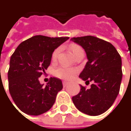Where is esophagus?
<instances>
[{"label": "esophagus", "mask_w": 131, "mask_h": 131, "mask_svg": "<svg viewBox=\"0 0 131 131\" xmlns=\"http://www.w3.org/2000/svg\"><path fill=\"white\" fill-rule=\"evenodd\" d=\"M68 81H63V87H66V86H68Z\"/></svg>", "instance_id": "obj_1"}]
</instances>
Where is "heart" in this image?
Wrapping results in <instances>:
<instances>
[{"label":"heart","mask_w":131,"mask_h":131,"mask_svg":"<svg viewBox=\"0 0 131 131\" xmlns=\"http://www.w3.org/2000/svg\"><path fill=\"white\" fill-rule=\"evenodd\" d=\"M69 49H70L71 52L72 53V54L74 55L78 50L81 49V47L77 44L72 43L70 45ZM58 53H59L58 48L53 50V52L51 55L52 60H55L57 59ZM76 74H77L76 69L71 68H67V67H60L53 71V74L55 75V77H57L60 79H63V80H71V78H74V76Z\"/></svg>","instance_id":"heart-1"}]
</instances>
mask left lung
Instances as JSON below:
<instances>
[{"instance_id": "1", "label": "left lung", "mask_w": 131, "mask_h": 131, "mask_svg": "<svg viewBox=\"0 0 131 131\" xmlns=\"http://www.w3.org/2000/svg\"><path fill=\"white\" fill-rule=\"evenodd\" d=\"M81 46L88 61L79 78L93 81L90 89L81 85V91L72 97L82 113L97 116L107 111L117 98L122 80V61L116 48L109 42L94 36L72 37Z\"/></svg>"}]
</instances>
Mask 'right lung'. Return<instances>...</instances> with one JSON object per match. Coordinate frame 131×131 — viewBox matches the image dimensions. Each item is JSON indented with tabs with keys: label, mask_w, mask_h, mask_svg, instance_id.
Returning a JSON list of instances; mask_svg holds the SVG:
<instances>
[{
	"label": "right lung",
	"mask_w": 131,
	"mask_h": 131,
	"mask_svg": "<svg viewBox=\"0 0 131 131\" xmlns=\"http://www.w3.org/2000/svg\"><path fill=\"white\" fill-rule=\"evenodd\" d=\"M69 37L34 36L19 44L10 60L8 85L17 107L28 115L38 116L53 105L62 81L51 78L44 87L39 78L45 73L53 50Z\"/></svg>",
	"instance_id": "right-lung-1"
}]
</instances>
